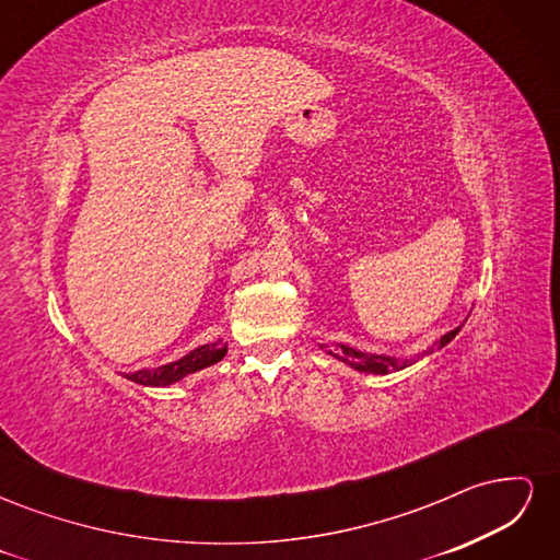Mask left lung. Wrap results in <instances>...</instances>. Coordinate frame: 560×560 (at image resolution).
Here are the masks:
<instances>
[{
  "label": "left lung",
  "mask_w": 560,
  "mask_h": 560,
  "mask_svg": "<svg viewBox=\"0 0 560 560\" xmlns=\"http://www.w3.org/2000/svg\"><path fill=\"white\" fill-rule=\"evenodd\" d=\"M460 327H463V325H460ZM460 327H455V329L446 331L442 338H439V341H436L434 346H430L428 350H422V352L413 354V358H409V360H406V358L399 360V358H393V354L362 352V350L352 348V346H346V343H336L334 348H327L325 352L331 354L334 360L348 364L350 369L362 371V374H378V376H385V374H393V371H401V369H406V366L416 364L418 360H422V358H425V354H430V352H434V350H442L444 346H448V343L453 341V338L457 336V331H460Z\"/></svg>",
  "instance_id": "1"
}]
</instances>
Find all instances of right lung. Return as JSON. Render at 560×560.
<instances>
[{
    "instance_id": "1",
    "label": "right lung",
    "mask_w": 560,
    "mask_h": 560,
    "mask_svg": "<svg viewBox=\"0 0 560 560\" xmlns=\"http://www.w3.org/2000/svg\"><path fill=\"white\" fill-rule=\"evenodd\" d=\"M229 346L222 341V338H217L212 343L206 346H198L194 350H189L179 358L177 362L171 364H163L156 369H140V371H132V374H126L128 381L144 385V387H167V385H175L182 378H186L189 374H196V371L212 366L217 362L224 360Z\"/></svg>"
}]
</instances>
